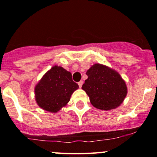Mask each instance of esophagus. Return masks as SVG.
<instances>
[{
  "mask_svg": "<svg viewBox=\"0 0 157 157\" xmlns=\"http://www.w3.org/2000/svg\"><path fill=\"white\" fill-rule=\"evenodd\" d=\"M83 81H80V82H79L78 85H79V87H80V88H81L82 86H83Z\"/></svg>",
  "mask_w": 157,
  "mask_h": 157,
  "instance_id": "obj_1",
  "label": "esophagus"
}]
</instances>
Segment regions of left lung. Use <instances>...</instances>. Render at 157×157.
Segmentation results:
<instances>
[{"instance_id":"8db88e82","label":"left lung","mask_w":157,"mask_h":157,"mask_svg":"<svg viewBox=\"0 0 157 157\" xmlns=\"http://www.w3.org/2000/svg\"><path fill=\"white\" fill-rule=\"evenodd\" d=\"M88 78L82 86L95 108L102 110L118 108L127 95L126 83L114 69L97 63L86 71Z\"/></svg>"}]
</instances>
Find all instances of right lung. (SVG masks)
<instances>
[{
	"mask_svg": "<svg viewBox=\"0 0 157 157\" xmlns=\"http://www.w3.org/2000/svg\"><path fill=\"white\" fill-rule=\"evenodd\" d=\"M79 86L72 80L71 73L61 66L54 65L34 87L37 105L50 113H57L65 107Z\"/></svg>",
	"mask_w": 157,
	"mask_h": 157,
	"instance_id": "1",
	"label": "right lung"
}]
</instances>
